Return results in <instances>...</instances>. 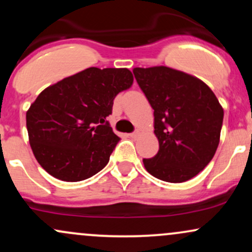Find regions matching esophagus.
<instances>
[{
    "instance_id": "1",
    "label": "esophagus",
    "mask_w": 252,
    "mask_h": 252,
    "mask_svg": "<svg viewBox=\"0 0 252 252\" xmlns=\"http://www.w3.org/2000/svg\"><path fill=\"white\" fill-rule=\"evenodd\" d=\"M140 134H141V130H136V131L131 132V134H130V137L136 138V137H138V136H140Z\"/></svg>"
}]
</instances>
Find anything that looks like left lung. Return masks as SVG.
Segmentation results:
<instances>
[{
  "label": "left lung",
  "mask_w": 252,
  "mask_h": 252,
  "mask_svg": "<svg viewBox=\"0 0 252 252\" xmlns=\"http://www.w3.org/2000/svg\"><path fill=\"white\" fill-rule=\"evenodd\" d=\"M138 86L154 109L158 152L143 158L153 176L184 182L201 172L218 148L224 110L209 86L185 72L166 67H135Z\"/></svg>",
  "instance_id": "left-lung-1"
}]
</instances>
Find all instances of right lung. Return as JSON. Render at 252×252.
<instances>
[{"label": "right lung", "mask_w": 252, "mask_h": 252, "mask_svg": "<svg viewBox=\"0 0 252 252\" xmlns=\"http://www.w3.org/2000/svg\"><path fill=\"white\" fill-rule=\"evenodd\" d=\"M132 82L128 68L90 67L43 90L26 114L30 143L40 166L68 182L102 170L120 141L106 117L115 97Z\"/></svg>", "instance_id": "1"}]
</instances>
